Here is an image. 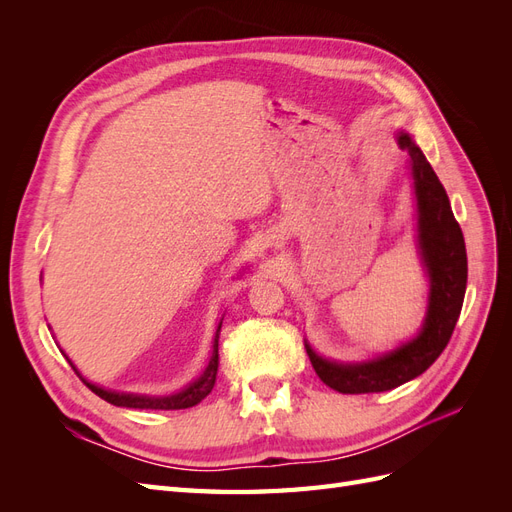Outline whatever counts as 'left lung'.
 <instances>
[{
  "label": "left lung",
  "mask_w": 512,
  "mask_h": 512,
  "mask_svg": "<svg viewBox=\"0 0 512 512\" xmlns=\"http://www.w3.org/2000/svg\"><path fill=\"white\" fill-rule=\"evenodd\" d=\"M399 147L412 160V175L418 200V243L431 277L429 309L423 331L416 339L380 356L376 361L342 365L324 361L309 348L318 378L333 391L346 395L382 393L421 376L433 365L451 339L461 314L468 284L466 241L438 175L408 134H399Z\"/></svg>",
  "instance_id": "8db88e82"
}]
</instances>
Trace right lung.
I'll return each mask as SVG.
<instances>
[{"label": "right lung", "instance_id": "1", "mask_svg": "<svg viewBox=\"0 0 512 512\" xmlns=\"http://www.w3.org/2000/svg\"><path fill=\"white\" fill-rule=\"evenodd\" d=\"M218 337H220V327H218V335H215V344H213V356L205 369V374L200 376L194 384H190L188 389L170 395V397H143V395H126V393H115V391H104L96 384H89L87 380H83L89 391H94L98 397H102L104 401L113 406H121V408H145V410H183V408H192L196 406L198 401H203L215 384V374H218Z\"/></svg>", "mask_w": 512, "mask_h": 512}]
</instances>
